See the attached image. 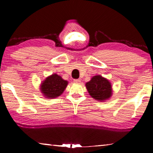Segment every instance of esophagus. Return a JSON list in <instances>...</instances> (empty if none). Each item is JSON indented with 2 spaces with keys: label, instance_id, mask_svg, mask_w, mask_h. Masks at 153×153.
<instances>
[{
  "label": "esophagus",
  "instance_id": "obj_1",
  "mask_svg": "<svg viewBox=\"0 0 153 153\" xmlns=\"http://www.w3.org/2000/svg\"><path fill=\"white\" fill-rule=\"evenodd\" d=\"M81 80L80 79H75L74 80V83H75V84H80L81 83Z\"/></svg>",
  "mask_w": 153,
  "mask_h": 153
}]
</instances>
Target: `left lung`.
Wrapping results in <instances>:
<instances>
[{
	"mask_svg": "<svg viewBox=\"0 0 153 153\" xmlns=\"http://www.w3.org/2000/svg\"><path fill=\"white\" fill-rule=\"evenodd\" d=\"M89 95L96 101L104 102L112 95V88L110 81L101 75H95L85 84Z\"/></svg>",
	"mask_w": 153,
	"mask_h": 153,
	"instance_id": "left-lung-1",
	"label": "left lung"
}]
</instances>
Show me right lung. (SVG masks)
<instances>
[{"label": "right lung", "instance_id": "1", "mask_svg": "<svg viewBox=\"0 0 153 153\" xmlns=\"http://www.w3.org/2000/svg\"><path fill=\"white\" fill-rule=\"evenodd\" d=\"M68 85V81L54 73L46 78L40 86L41 93L47 98H58L62 95Z\"/></svg>", "mask_w": 153, "mask_h": 153}]
</instances>
